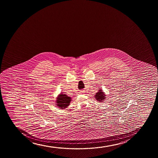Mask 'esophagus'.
Listing matches in <instances>:
<instances>
[{"label":"esophagus","instance_id":"esophagus-1","mask_svg":"<svg viewBox=\"0 0 158 158\" xmlns=\"http://www.w3.org/2000/svg\"><path fill=\"white\" fill-rule=\"evenodd\" d=\"M81 92H82V91H81Z\"/></svg>","mask_w":158,"mask_h":158}]
</instances>
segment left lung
I'll return each mask as SVG.
<instances>
[{"instance_id": "left-lung-1", "label": "left lung", "mask_w": 158, "mask_h": 158, "mask_svg": "<svg viewBox=\"0 0 158 158\" xmlns=\"http://www.w3.org/2000/svg\"><path fill=\"white\" fill-rule=\"evenodd\" d=\"M94 97L98 102H103L106 99V94L101 90V89H100L98 92L96 93L95 96H94Z\"/></svg>"}]
</instances>
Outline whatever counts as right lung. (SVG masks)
<instances>
[{
    "label": "right lung",
    "instance_id": "add662e5",
    "mask_svg": "<svg viewBox=\"0 0 158 158\" xmlns=\"http://www.w3.org/2000/svg\"><path fill=\"white\" fill-rule=\"evenodd\" d=\"M71 101V97H68L66 94L61 93V94H59L57 98V99H56L57 103L56 104L57 105V106L61 108V109H63L67 108L70 105Z\"/></svg>",
    "mask_w": 158,
    "mask_h": 158
}]
</instances>
